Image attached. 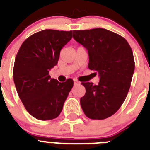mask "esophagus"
I'll list each match as a JSON object with an SVG mask.
<instances>
[{"mask_svg":"<svg viewBox=\"0 0 150 150\" xmlns=\"http://www.w3.org/2000/svg\"><path fill=\"white\" fill-rule=\"evenodd\" d=\"M74 86H76V85H78V84H79V82L78 81L77 79H74Z\"/></svg>","mask_w":150,"mask_h":150,"instance_id":"1","label":"esophagus"}]
</instances>
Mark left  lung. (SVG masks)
<instances>
[{
  "label": "left lung",
  "instance_id": "1",
  "mask_svg": "<svg viewBox=\"0 0 150 150\" xmlns=\"http://www.w3.org/2000/svg\"><path fill=\"white\" fill-rule=\"evenodd\" d=\"M73 38L88 50V67L100 76L98 85L82 83V109L91 120L107 119L120 109L129 91L135 65L132 48L122 36L104 28L73 30Z\"/></svg>",
  "mask_w": 150,
  "mask_h": 150
}]
</instances>
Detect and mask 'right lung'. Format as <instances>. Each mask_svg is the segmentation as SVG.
I'll list each match as a JSON object with an SVG mask.
<instances>
[{
  "label": "right lung",
  "instance_id": "1",
  "mask_svg": "<svg viewBox=\"0 0 150 150\" xmlns=\"http://www.w3.org/2000/svg\"><path fill=\"white\" fill-rule=\"evenodd\" d=\"M71 38L72 30H41L24 41L16 57L13 80L17 92L26 110L38 120L58 117L74 86L73 79L59 83L49 75Z\"/></svg>",
  "mask_w": 150,
  "mask_h": 150
}]
</instances>
